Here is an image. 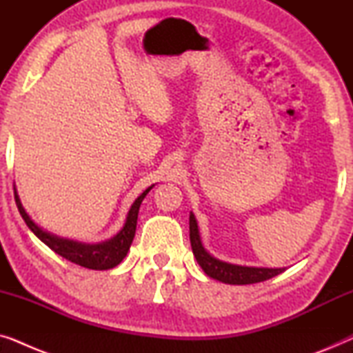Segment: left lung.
I'll use <instances>...</instances> for the list:
<instances>
[{
	"label": "left lung",
	"instance_id": "left-lung-1",
	"mask_svg": "<svg viewBox=\"0 0 353 353\" xmlns=\"http://www.w3.org/2000/svg\"><path fill=\"white\" fill-rule=\"evenodd\" d=\"M190 239H191L192 254H194V257L197 260V263L201 265V268L204 270L207 276L219 279L221 283H226V284L262 283L284 272V268L239 267V265H231L212 257L201 243L199 230H197L196 219L192 214H190Z\"/></svg>",
	"mask_w": 353,
	"mask_h": 353
}]
</instances>
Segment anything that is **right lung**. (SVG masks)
Returning <instances> with one entry per match:
<instances>
[{"label":"right lung","instance_id":"right-lung-1","mask_svg":"<svg viewBox=\"0 0 353 353\" xmlns=\"http://www.w3.org/2000/svg\"><path fill=\"white\" fill-rule=\"evenodd\" d=\"M151 188H148V190L133 202L132 209H130L127 215V221H125L123 228L119 231L117 236H114L112 239L101 244H81L75 243V241L62 239L57 238V236L46 233V231H43L40 228V226L33 223L30 216L27 215V212L23 210L16 190H14V197H16V205L28 228H30L33 233H35L37 238L43 241L51 250H54L56 254H59L61 257L69 260V262L80 265V267L90 270H109L117 267V265L125 259V255H127L130 245L133 243L134 231H137L139 205H141V202L144 197H146L148 192L151 191Z\"/></svg>","mask_w":353,"mask_h":353}]
</instances>
